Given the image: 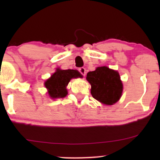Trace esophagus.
I'll return each mask as SVG.
<instances>
[{
    "mask_svg": "<svg viewBox=\"0 0 160 160\" xmlns=\"http://www.w3.org/2000/svg\"><path fill=\"white\" fill-rule=\"evenodd\" d=\"M78 71H79V72L80 73V74H81L82 76H85L86 75V68H80L78 69Z\"/></svg>",
    "mask_w": 160,
    "mask_h": 160,
    "instance_id": "34e87169",
    "label": "esophagus"
}]
</instances>
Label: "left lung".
<instances>
[{
  "mask_svg": "<svg viewBox=\"0 0 160 160\" xmlns=\"http://www.w3.org/2000/svg\"><path fill=\"white\" fill-rule=\"evenodd\" d=\"M86 80L91 84L92 97L102 103L112 105L120 98L122 83L118 72L108 67H98L89 71Z\"/></svg>",
  "mask_w": 160,
  "mask_h": 160,
  "instance_id": "1",
  "label": "left lung"
}]
</instances>
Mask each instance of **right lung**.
Listing matches in <instances>:
<instances>
[{"label":"right lung","instance_id":"right-lung-1","mask_svg":"<svg viewBox=\"0 0 160 160\" xmlns=\"http://www.w3.org/2000/svg\"><path fill=\"white\" fill-rule=\"evenodd\" d=\"M81 78L77 70L57 69L51 78L45 82L49 96L52 98H64L68 94L66 86L71 78Z\"/></svg>","mask_w":160,"mask_h":160}]
</instances>
